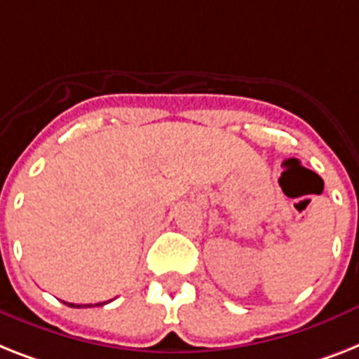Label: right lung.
<instances>
[{"instance_id":"1","label":"right lung","mask_w":359,"mask_h":359,"mask_svg":"<svg viewBox=\"0 0 359 359\" xmlns=\"http://www.w3.org/2000/svg\"><path fill=\"white\" fill-rule=\"evenodd\" d=\"M103 304H107V302H97V304H95V306H103ZM68 306H72V308H81V306H79V304H69V302H68ZM84 306L88 308V306H92V304H84Z\"/></svg>"}]
</instances>
